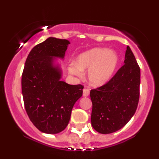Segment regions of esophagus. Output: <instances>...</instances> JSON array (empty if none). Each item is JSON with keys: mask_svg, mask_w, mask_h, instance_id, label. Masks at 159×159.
<instances>
[{"mask_svg": "<svg viewBox=\"0 0 159 159\" xmlns=\"http://www.w3.org/2000/svg\"><path fill=\"white\" fill-rule=\"evenodd\" d=\"M90 95V90L87 88H84L83 90V96H88Z\"/></svg>", "mask_w": 159, "mask_h": 159, "instance_id": "1", "label": "esophagus"}]
</instances>
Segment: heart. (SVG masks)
Wrapping results in <instances>:
<instances>
[{
    "instance_id": "b5f03b06",
    "label": "heart",
    "mask_w": 159,
    "mask_h": 159,
    "mask_svg": "<svg viewBox=\"0 0 159 159\" xmlns=\"http://www.w3.org/2000/svg\"><path fill=\"white\" fill-rule=\"evenodd\" d=\"M119 63V57L113 51L95 48L79 54L76 64L69 66V72L81 77L83 70L88 69V79L93 86H102L111 79Z\"/></svg>"
}]
</instances>
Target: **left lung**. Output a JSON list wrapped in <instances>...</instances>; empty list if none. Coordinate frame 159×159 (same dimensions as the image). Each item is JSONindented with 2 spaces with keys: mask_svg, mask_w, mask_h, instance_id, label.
I'll use <instances>...</instances> for the list:
<instances>
[{
  "mask_svg": "<svg viewBox=\"0 0 159 159\" xmlns=\"http://www.w3.org/2000/svg\"><path fill=\"white\" fill-rule=\"evenodd\" d=\"M125 57V64L107 83L90 90L91 124L101 134H110L122 129L132 119L138 107L140 66L129 46Z\"/></svg>",
  "mask_w": 159,
  "mask_h": 159,
  "instance_id": "1",
  "label": "left lung"
}]
</instances>
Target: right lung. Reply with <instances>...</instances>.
Wrapping results in <instances>:
<instances>
[{
  "label": "right lung",
  "mask_w": 159,
  "mask_h": 159,
  "mask_svg": "<svg viewBox=\"0 0 159 159\" xmlns=\"http://www.w3.org/2000/svg\"><path fill=\"white\" fill-rule=\"evenodd\" d=\"M69 42L49 37L34 46L27 56L21 77L24 104L30 121L42 132L57 134L68 125L75 103L84 86L61 81L53 57L63 58Z\"/></svg>",
  "instance_id": "right-lung-1"
}]
</instances>
